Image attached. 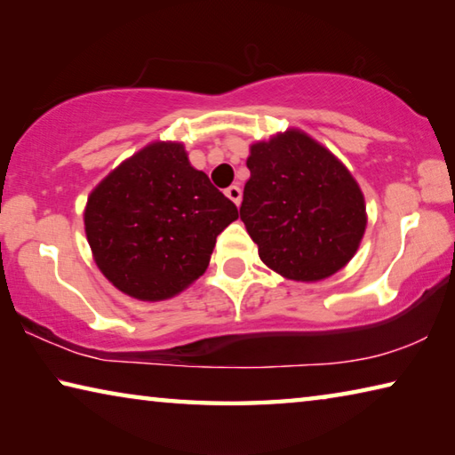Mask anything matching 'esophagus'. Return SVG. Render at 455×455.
Returning a JSON list of instances; mask_svg holds the SVG:
<instances>
[{
    "instance_id": "esophagus-1",
    "label": "esophagus",
    "mask_w": 455,
    "mask_h": 455,
    "mask_svg": "<svg viewBox=\"0 0 455 455\" xmlns=\"http://www.w3.org/2000/svg\"><path fill=\"white\" fill-rule=\"evenodd\" d=\"M225 195L233 200V203L238 206L241 204V198H243V190H241V187H236V184H233V187H228L227 190H225Z\"/></svg>"
}]
</instances>
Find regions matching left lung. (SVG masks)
<instances>
[{
  "label": "left lung",
  "mask_w": 455,
  "mask_h": 455,
  "mask_svg": "<svg viewBox=\"0 0 455 455\" xmlns=\"http://www.w3.org/2000/svg\"><path fill=\"white\" fill-rule=\"evenodd\" d=\"M241 219L259 257L289 281L329 279L355 257L365 196L349 168L301 128L249 146Z\"/></svg>",
  "instance_id": "8db88e82"
}]
</instances>
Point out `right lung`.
I'll return each mask as SVG.
<instances>
[{"mask_svg":"<svg viewBox=\"0 0 455 455\" xmlns=\"http://www.w3.org/2000/svg\"><path fill=\"white\" fill-rule=\"evenodd\" d=\"M236 219L182 142L154 140L92 188L84 230L100 273L124 295L154 303L206 271L217 236Z\"/></svg>","mask_w":455,"mask_h":455,"instance_id":"add662e5","label":"right lung"}]
</instances>
